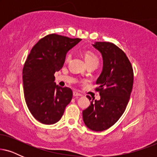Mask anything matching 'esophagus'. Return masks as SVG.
Masks as SVG:
<instances>
[{"label": "esophagus", "instance_id": "obj_1", "mask_svg": "<svg viewBox=\"0 0 157 157\" xmlns=\"http://www.w3.org/2000/svg\"><path fill=\"white\" fill-rule=\"evenodd\" d=\"M73 95H74V97H80V96H82V94H81L78 93L76 91H73Z\"/></svg>", "mask_w": 157, "mask_h": 157}]
</instances>
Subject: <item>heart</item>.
I'll return each instance as SVG.
<instances>
[{
    "label": "heart",
    "mask_w": 157,
    "mask_h": 157,
    "mask_svg": "<svg viewBox=\"0 0 157 157\" xmlns=\"http://www.w3.org/2000/svg\"><path fill=\"white\" fill-rule=\"evenodd\" d=\"M71 57V52H68L65 56V62H68ZM85 59H86V63H96L97 65L99 64V58L98 57L95 55L94 53L91 51H87L85 54Z\"/></svg>",
    "instance_id": "1"
}]
</instances>
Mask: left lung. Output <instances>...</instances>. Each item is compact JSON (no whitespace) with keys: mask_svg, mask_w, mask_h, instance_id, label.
<instances>
[{"mask_svg":"<svg viewBox=\"0 0 157 157\" xmlns=\"http://www.w3.org/2000/svg\"><path fill=\"white\" fill-rule=\"evenodd\" d=\"M93 46L103 58V69L95 89L100 93V100H92L82 111V118L89 129L102 131L114 125L125 111L133 89L134 71L125 52L115 44L97 42Z\"/></svg>","mask_w":157,"mask_h":157,"instance_id":"1","label":"left lung"}]
</instances>
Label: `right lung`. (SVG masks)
<instances>
[{"mask_svg":"<svg viewBox=\"0 0 157 157\" xmlns=\"http://www.w3.org/2000/svg\"><path fill=\"white\" fill-rule=\"evenodd\" d=\"M80 38L50 34L32 48L23 68V93L27 107L37 121L51 125L60 120L73 93L57 86L55 73L61 69L65 56Z\"/></svg>","mask_w":157,"mask_h":157,"instance_id":"obj_1","label":"right lung"}]
</instances>
